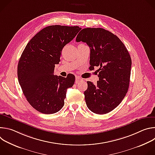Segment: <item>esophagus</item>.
<instances>
[{
  "label": "esophagus",
  "mask_w": 155,
  "mask_h": 155,
  "mask_svg": "<svg viewBox=\"0 0 155 155\" xmlns=\"http://www.w3.org/2000/svg\"><path fill=\"white\" fill-rule=\"evenodd\" d=\"M83 81V80L81 78H80L79 77H76V78H75V83L77 84V83H78L80 81Z\"/></svg>",
  "instance_id": "obj_1"
}]
</instances>
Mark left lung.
I'll use <instances>...</instances> for the list:
<instances>
[{
  "instance_id": "left-lung-1",
  "label": "left lung",
  "mask_w": 155,
  "mask_h": 155,
  "mask_svg": "<svg viewBox=\"0 0 155 155\" xmlns=\"http://www.w3.org/2000/svg\"><path fill=\"white\" fill-rule=\"evenodd\" d=\"M86 43L90 48V69L99 68V81L94 85L87 81L84 92L86 105L94 114L112 111L127 92L130 76L131 58L120 39L102 28H84L76 41Z\"/></svg>"
}]
</instances>
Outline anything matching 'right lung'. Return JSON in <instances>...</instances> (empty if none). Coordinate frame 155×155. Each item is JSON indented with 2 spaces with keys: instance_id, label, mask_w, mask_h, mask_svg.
I'll list each match as a JSON object with an SVG mask.
<instances>
[{
  "instance_id": "add662e5",
  "label": "right lung",
  "mask_w": 155,
  "mask_h": 155,
  "mask_svg": "<svg viewBox=\"0 0 155 155\" xmlns=\"http://www.w3.org/2000/svg\"><path fill=\"white\" fill-rule=\"evenodd\" d=\"M81 29L78 26H49L39 31L29 41L18 64V78L30 105L44 114H55L63 107L68 88L75 76L54 75L61 51Z\"/></svg>"
}]
</instances>
